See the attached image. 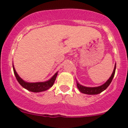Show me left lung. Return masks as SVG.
I'll use <instances>...</instances> for the list:
<instances>
[{
	"mask_svg": "<svg viewBox=\"0 0 128 128\" xmlns=\"http://www.w3.org/2000/svg\"><path fill=\"white\" fill-rule=\"evenodd\" d=\"M116 68V64H115L114 71H113L112 74V75L110 76V77L108 80H107L104 84H102V85L96 87H87L82 85V84H80L78 82H76L78 88L79 90H80L81 92L84 94H87V95H96V94H100L101 92L104 91L105 90H106V88L109 86V84H110L111 82L112 81V79L113 78H114V74H115Z\"/></svg>",
	"mask_w": 128,
	"mask_h": 128,
	"instance_id": "obj_1",
	"label": "left lung"
}]
</instances>
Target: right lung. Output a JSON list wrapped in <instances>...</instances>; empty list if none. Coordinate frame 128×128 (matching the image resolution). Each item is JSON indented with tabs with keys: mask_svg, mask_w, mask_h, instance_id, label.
I'll list each match as a JSON object with an SVG mask.
<instances>
[{
	"mask_svg": "<svg viewBox=\"0 0 128 128\" xmlns=\"http://www.w3.org/2000/svg\"><path fill=\"white\" fill-rule=\"evenodd\" d=\"M13 67V71L14 73L15 74L16 78L17 79L18 83L23 87L25 89L28 90V91L32 92H41L46 91L47 90L49 89L50 88L53 86L55 81H56V77L57 76L58 72H56L50 80L44 82H36V83H29V82H26L24 81L22 78L20 77L18 74L17 72L16 71L15 68H14V65H12Z\"/></svg>",
	"mask_w": 128,
	"mask_h": 128,
	"instance_id": "right-lung-1",
	"label": "right lung"
}]
</instances>
